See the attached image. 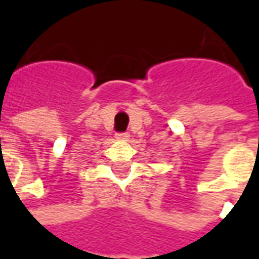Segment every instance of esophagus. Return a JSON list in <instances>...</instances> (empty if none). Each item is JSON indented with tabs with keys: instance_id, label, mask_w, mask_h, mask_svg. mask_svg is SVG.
I'll return each mask as SVG.
<instances>
[{
	"instance_id": "obj_1",
	"label": "esophagus",
	"mask_w": 259,
	"mask_h": 259,
	"mask_svg": "<svg viewBox=\"0 0 259 259\" xmlns=\"http://www.w3.org/2000/svg\"><path fill=\"white\" fill-rule=\"evenodd\" d=\"M118 140H123V141H127L129 139V133H118V135L115 136Z\"/></svg>"
}]
</instances>
